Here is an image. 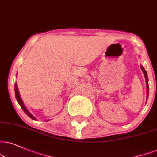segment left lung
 <instances>
[{"label": "left lung", "instance_id": "8db88e82", "mask_svg": "<svg viewBox=\"0 0 157 157\" xmlns=\"http://www.w3.org/2000/svg\"><path fill=\"white\" fill-rule=\"evenodd\" d=\"M140 68L142 70L143 73H144V77L146 78V95H147V99H148V93H149V87H148V75H147V72L145 70V68L142 65H140Z\"/></svg>", "mask_w": 157, "mask_h": 157}]
</instances>
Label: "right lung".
I'll list each match as a JSON object with an SVG mask.
<instances>
[{
  "mask_svg": "<svg viewBox=\"0 0 157 157\" xmlns=\"http://www.w3.org/2000/svg\"><path fill=\"white\" fill-rule=\"evenodd\" d=\"M14 91H15V96H16V99H17V102H18V103L19 104V105H20V106H21V108H22L23 111H24L25 113H26L27 115H28L29 117L31 118L32 119L36 120V117H34L33 116L32 114L30 113V112H29L28 110L27 109V108L25 107V106L24 103H23L22 100V99H21V98H20V94H19V90H18V86H17V82L15 83V85H14Z\"/></svg>",
  "mask_w": 157,
  "mask_h": 157,
  "instance_id": "1",
  "label": "right lung"
}]
</instances>
